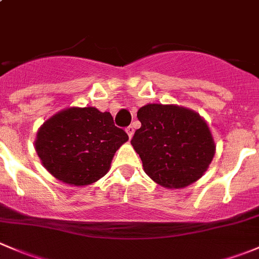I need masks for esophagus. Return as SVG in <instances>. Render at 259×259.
<instances>
[{"label": "esophagus", "mask_w": 259, "mask_h": 259, "mask_svg": "<svg viewBox=\"0 0 259 259\" xmlns=\"http://www.w3.org/2000/svg\"><path fill=\"white\" fill-rule=\"evenodd\" d=\"M125 132L127 133V135H129V138H130V139H132L133 135H134V127H133V126H127L126 129H125Z\"/></svg>", "instance_id": "obj_1"}]
</instances>
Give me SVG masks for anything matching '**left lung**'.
I'll list each match as a JSON object with an SVG mask.
<instances>
[{"mask_svg": "<svg viewBox=\"0 0 259 259\" xmlns=\"http://www.w3.org/2000/svg\"><path fill=\"white\" fill-rule=\"evenodd\" d=\"M142 127L132 145L144 171L159 185L180 189L202 178L215 154L207 121L174 104H146L138 110Z\"/></svg>", "mask_w": 259, "mask_h": 259, "instance_id": "1", "label": "left lung"}]
</instances>
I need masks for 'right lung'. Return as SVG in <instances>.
<instances>
[{"label": "right lung", "mask_w": 259, "mask_h": 259, "mask_svg": "<svg viewBox=\"0 0 259 259\" xmlns=\"http://www.w3.org/2000/svg\"><path fill=\"white\" fill-rule=\"evenodd\" d=\"M129 140L110 113L94 106L64 109L37 130L35 149L46 170L60 182L85 187L103 178L115 153Z\"/></svg>", "instance_id": "1"}]
</instances>
